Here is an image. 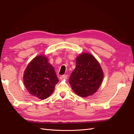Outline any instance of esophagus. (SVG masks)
I'll list each match as a JSON object with an SVG mask.
<instances>
[{"mask_svg": "<svg viewBox=\"0 0 134 134\" xmlns=\"http://www.w3.org/2000/svg\"><path fill=\"white\" fill-rule=\"evenodd\" d=\"M67 78H68V75H62V78L63 79H67Z\"/></svg>", "mask_w": 134, "mask_h": 134, "instance_id": "34e87169", "label": "esophagus"}]
</instances>
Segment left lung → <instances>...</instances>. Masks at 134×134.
<instances>
[{
	"label": "left lung",
	"instance_id": "obj_1",
	"mask_svg": "<svg viewBox=\"0 0 134 134\" xmlns=\"http://www.w3.org/2000/svg\"><path fill=\"white\" fill-rule=\"evenodd\" d=\"M103 76L102 69L94 56L82 53L76 59V67L71 74L69 83L77 95L87 97L98 90Z\"/></svg>",
	"mask_w": 134,
	"mask_h": 134
}]
</instances>
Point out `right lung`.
<instances>
[{
  "label": "right lung",
  "instance_id": "obj_1",
  "mask_svg": "<svg viewBox=\"0 0 134 134\" xmlns=\"http://www.w3.org/2000/svg\"><path fill=\"white\" fill-rule=\"evenodd\" d=\"M23 82L32 96L40 99H46L59 82L54 67L45 55H40L31 60L23 74Z\"/></svg>",
  "mask_w": 134,
  "mask_h": 134
}]
</instances>
